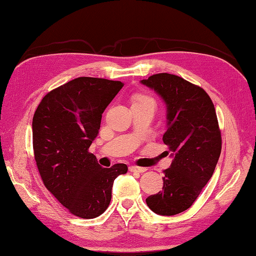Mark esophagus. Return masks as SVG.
Masks as SVG:
<instances>
[{
	"instance_id": "obj_1",
	"label": "esophagus",
	"mask_w": 256,
	"mask_h": 256,
	"mask_svg": "<svg viewBox=\"0 0 256 256\" xmlns=\"http://www.w3.org/2000/svg\"><path fill=\"white\" fill-rule=\"evenodd\" d=\"M129 170L132 172H138V174H142L144 172L147 170L144 167H137V166H129Z\"/></svg>"
}]
</instances>
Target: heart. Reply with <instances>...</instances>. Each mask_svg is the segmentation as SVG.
I'll list each match as a JSON object with an SVG mask.
<instances>
[{
    "label": "heart",
    "instance_id": "heart-1",
    "mask_svg": "<svg viewBox=\"0 0 256 256\" xmlns=\"http://www.w3.org/2000/svg\"><path fill=\"white\" fill-rule=\"evenodd\" d=\"M139 101H154L152 98L146 97V96H138V97L134 99V102H139Z\"/></svg>",
    "mask_w": 256,
    "mask_h": 256
}]
</instances>
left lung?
<instances>
[{"label":"left lung","instance_id":"8db88e82","mask_svg":"<svg viewBox=\"0 0 256 256\" xmlns=\"http://www.w3.org/2000/svg\"><path fill=\"white\" fill-rule=\"evenodd\" d=\"M140 84L166 106L162 140L172 158L162 190L148 196L146 203L158 215H176L190 208L213 176L222 149L218 117L210 96L180 76L158 74Z\"/></svg>","mask_w":256,"mask_h":256}]
</instances>
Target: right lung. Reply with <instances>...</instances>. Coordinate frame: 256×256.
<instances>
[{
	"instance_id": "right-lung-1",
	"label": "right lung",
	"mask_w": 256,
	"mask_h": 256,
	"mask_svg": "<svg viewBox=\"0 0 256 256\" xmlns=\"http://www.w3.org/2000/svg\"><path fill=\"white\" fill-rule=\"evenodd\" d=\"M122 82L80 76L48 94L33 116V150L43 184L81 218H98L112 200L114 180L126 164L104 168L88 152L104 109Z\"/></svg>"
}]
</instances>
